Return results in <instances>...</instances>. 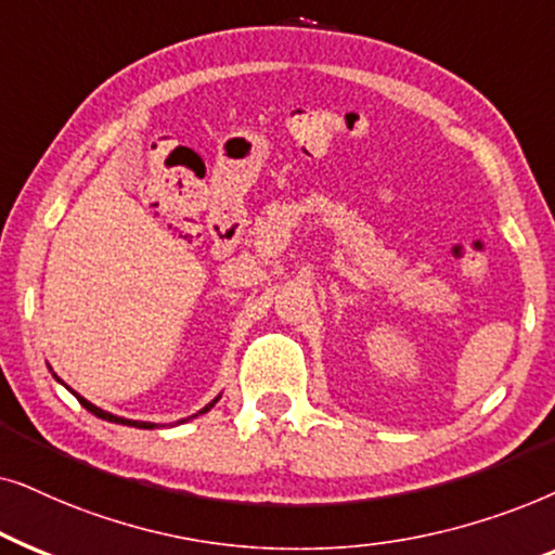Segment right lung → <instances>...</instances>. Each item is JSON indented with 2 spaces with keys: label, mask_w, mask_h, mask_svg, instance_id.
<instances>
[{
  "label": "right lung",
  "mask_w": 555,
  "mask_h": 555,
  "mask_svg": "<svg viewBox=\"0 0 555 555\" xmlns=\"http://www.w3.org/2000/svg\"><path fill=\"white\" fill-rule=\"evenodd\" d=\"M55 378H57V375H55ZM57 383H63V380H61V378H57ZM65 388H68V386H65ZM68 390H70V388H68ZM70 393L78 398V401H80V405H83V409H86V411H91V413H93V416H99V418H103V421H114V424H124V426H137V428H159V426H162V424H152V421H131V418H121V416H114V413L103 411V409H99V405H93L91 401H86V398H83V396H78V393H76V390H70ZM218 398H220V396H218ZM218 398H216V401H210L208 405H205V409H203V411H197V413H195V416H201V413H208V411L212 409V405H216V403H218ZM182 421H188V418H182ZM182 421H180V424H182Z\"/></svg>",
  "instance_id": "obj_1"
}]
</instances>
